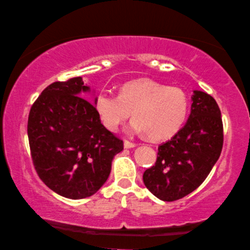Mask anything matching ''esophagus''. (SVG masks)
I'll return each instance as SVG.
<instances>
[{
    "mask_svg": "<svg viewBox=\"0 0 250 250\" xmlns=\"http://www.w3.org/2000/svg\"><path fill=\"white\" fill-rule=\"evenodd\" d=\"M136 144L133 142H129V141H124V147L125 148H132V147H135Z\"/></svg>",
    "mask_w": 250,
    "mask_h": 250,
    "instance_id": "1",
    "label": "esophagus"
}]
</instances>
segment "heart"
<instances>
[{
  "mask_svg": "<svg viewBox=\"0 0 250 250\" xmlns=\"http://www.w3.org/2000/svg\"><path fill=\"white\" fill-rule=\"evenodd\" d=\"M94 108L109 130H116L132 113L135 132H146L152 140H166L182 128L188 98L182 88L141 79L122 85L118 95L108 91L97 93Z\"/></svg>",
  "mask_w": 250,
  "mask_h": 250,
  "instance_id": "1",
  "label": "heart"
}]
</instances>
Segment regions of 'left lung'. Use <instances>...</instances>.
<instances>
[{"mask_svg":"<svg viewBox=\"0 0 250 250\" xmlns=\"http://www.w3.org/2000/svg\"><path fill=\"white\" fill-rule=\"evenodd\" d=\"M186 125L158 146L155 165L146 169L143 181L164 202L185 197L202 185L223 149L222 113L214 97L194 91Z\"/></svg>","mask_w":250,"mask_h":250,"instance_id":"obj_1","label":"left lung"}]
</instances>
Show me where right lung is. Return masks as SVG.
<instances>
[{"instance_id":"right-lung-1","label":"right lung","mask_w":250,"mask_h":250,"mask_svg":"<svg viewBox=\"0 0 250 250\" xmlns=\"http://www.w3.org/2000/svg\"><path fill=\"white\" fill-rule=\"evenodd\" d=\"M82 77L54 82L32 105L27 136L33 165L50 189L82 199L107 181L123 141L104 127L94 105L85 100Z\"/></svg>"}]
</instances>
